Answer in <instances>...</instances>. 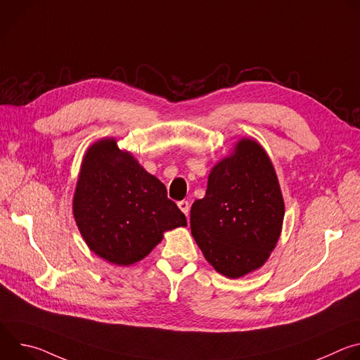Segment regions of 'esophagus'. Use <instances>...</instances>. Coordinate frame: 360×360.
<instances>
[{
    "label": "esophagus",
    "mask_w": 360,
    "mask_h": 360,
    "mask_svg": "<svg viewBox=\"0 0 360 360\" xmlns=\"http://www.w3.org/2000/svg\"><path fill=\"white\" fill-rule=\"evenodd\" d=\"M178 207H179V210L188 217L189 215V202L188 200H181V202H178Z\"/></svg>",
    "instance_id": "34e87169"
}]
</instances>
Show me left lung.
<instances>
[{"label": "left lung", "mask_w": 360, "mask_h": 360, "mask_svg": "<svg viewBox=\"0 0 360 360\" xmlns=\"http://www.w3.org/2000/svg\"><path fill=\"white\" fill-rule=\"evenodd\" d=\"M285 205L261 145L242 139L211 172L207 193L192 203L191 232L219 274L240 278L261 268L275 248Z\"/></svg>", "instance_id": "8db88e82"}]
</instances>
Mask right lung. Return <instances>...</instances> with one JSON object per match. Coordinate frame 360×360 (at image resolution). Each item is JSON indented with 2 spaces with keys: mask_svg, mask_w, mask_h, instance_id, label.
<instances>
[{
  "mask_svg": "<svg viewBox=\"0 0 360 360\" xmlns=\"http://www.w3.org/2000/svg\"><path fill=\"white\" fill-rule=\"evenodd\" d=\"M74 217L89 249L114 265H132L186 218L114 139L94 143L85 155L74 196Z\"/></svg>",
  "mask_w": 360,
  "mask_h": 360,
  "instance_id": "1",
  "label": "right lung"
}]
</instances>
